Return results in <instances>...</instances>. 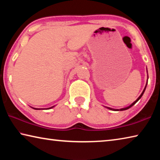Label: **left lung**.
I'll list each match as a JSON object with an SVG mask.
<instances>
[{"label":"left lung","instance_id":"8db88e82","mask_svg":"<svg viewBox=\"0 0 160 160\" xmlns=\"http://www.w3.org/2000/svg\"><path fill=\"white\" fill-rule=\"evenodd\" d=\"M148 83V82H147ZM146 87H147V84H146V85H145V89L144 90H143V91H142V94H140V97H138V98L136 100H135V101L132 103V104H131V105H130L129 107H126V108H123V109H112V108H109V107H107L108 109H111V110H113V111H124V110H126V109H129V108H131V107H132L133 106V105L135 104V103H136L138 101V100L141 98V97L142 96V94H143V93H144V92H145V89H146Z\"/></svg>","mask_w":160,"mask_h":160}]
</instances>
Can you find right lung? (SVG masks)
Masks as SVG:
<instances>
[{
    "label": "right lung",
    "instance_id": "1",
    "mask_svg": "<svg viewBox=\"0 0 160 160\" xmlns=\"http://www.w3.org/2000/svg\"><path fill=\"white\" fill-rule=\"evenodd\" d=\"M53 107H50V108H48V109H37V108H33V109H37V110H38V109H51V108H53Z\"/></svg>",
    "mask_w": 160,
    "mask_h": 160
}]
</instances>
